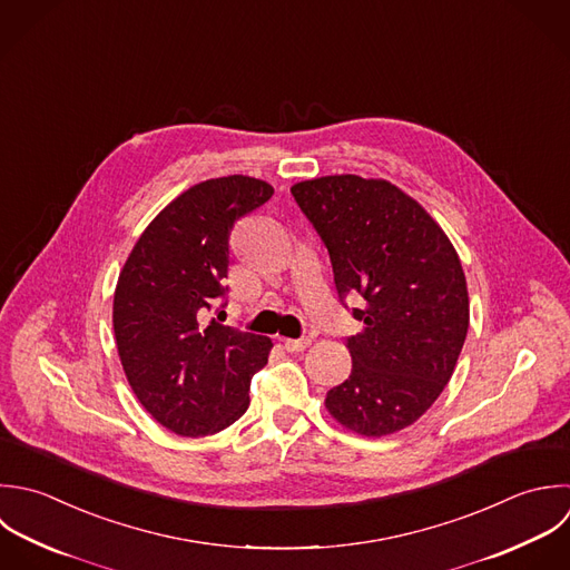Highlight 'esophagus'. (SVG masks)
Returning <instances> with one entry per match:
<instances>
[{
    "label": "esophagus",
    "mask_w": 570,
    "mask_h": 570,
    "mask_svg": "<svg viewBox=\"0 0 570 570\" xmlns=\"http://www.w3.org/2000/svg\"><path fill=\"white\" fill-rule=\"evenodd\" d=\"M311 346V340L308 337H304V340H284V348L288 351V353H302V351H306Z\"/></svg>",
    "instance_id": "1"
}]
</instances>
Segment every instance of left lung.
I'll return each instance as SVG.
<instances>
[{"label": "left lung", "mask_w": 570, "mask_h": 570, "mask_svg": "<svg viewBox=\"0 0 570 570\" xmlns=\"http://www.w3.org/2000/svg\"><path fill=\"white\" fill-rule=\"evenodd\" d=\"M328 248L340 297L360 293L351 375L324 406L346 431L393 435L449 384L469 331L460 255L429 210L386 179L326 175L291 188Z\"/></svg>", "instance_id": "left-lung-1"}]
</instances>
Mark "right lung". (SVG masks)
<instances>
[{"label": "right lung", "mask_w": 570, "mask_h": 570, "mask_svg": "<svg viewBox=\"0 0 570 570\" xmlns=\"http://www.w3.org/2000/svg\"><path fill=\"white\" fill-rule=\"evenodd\" d=\"M273 197L268 181L228 175L177 195L144 228L115 286L112 328L126 380L155 422L204 438L237 422L273 342L219 322L233 226Z\"/></svg>", "instance_id": "obj_1"}]
</instances>
